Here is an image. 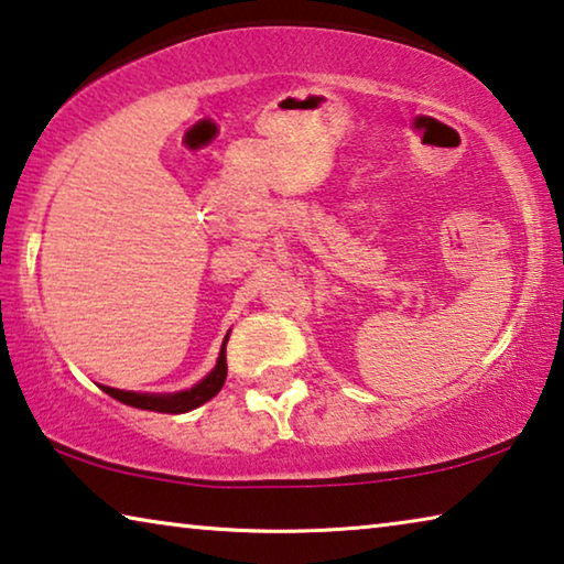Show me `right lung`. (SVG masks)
I'll list each match as a JSON object with an SVG mask.
<instances>
[{"label":"right lung","instance_id":"obj_1","mask_svg":"<svg viewBox=\"0 0 564 564\" xmlns=\"http://www.w3.org/2000/svg\"><path fill=\"white\" fill-rule=\"evenodd\" d=\"M226 344H228V336L223 338L218 361H216V366H213V371L191 389L173 391V394H153V391H124V389H112V387H102V391L105 394H110L112 399L122 401V404L135 406V409L163 411V414H185V411L198 409L205 404V401H210L223 389V383H226V377H228Z\"/></svg>","mask_w":564,"mask_h":564}]
</instances>
